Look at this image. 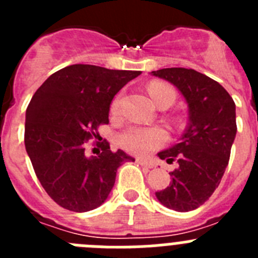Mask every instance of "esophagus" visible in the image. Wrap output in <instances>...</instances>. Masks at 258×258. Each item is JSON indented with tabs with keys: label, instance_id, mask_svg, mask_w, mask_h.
Returning <instances> with one entry per match:
<instances>
[{
	"label": "esophagus",
	"instance_id": "obj_1",
	"mask_svg": "<svg viewBox=\"0 0 258 258\" xmlns=\"http://www.w3.org/2000/svg\"><path fill=\"white\" fill-rule=\"evenodd\" d=\"M136 161L138 164H141L142 166H146V168H154V164L150 163V161H147V160H143V159H137Z\"/></svg>",
	"mask_w": 258,
	"mask_h": 258
}]
</instances>
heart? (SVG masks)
I'll return each mask as SVG.
<instances>
[{"label": "heart", "mask_w": 258, "mask_h": 258, "mask_svg": "<svg viewBox=\"0 0 258 258\" xmlns=\"http://www.w3.org/2000/svg\"><path fill=\"white\" fill-rule=\"evenodd\" d=\"M147 89L157 106L165 101L170 103L174 102V90L166 84L160 83V81H152L149 84ZM120 103H121V95L117 94L111 103V112L113 115L118 113ZM117 142L129 154L149 155L150 152L160 149L166 142V133L164 129L156 126H129L122 133L118 134Z\"/></svg>", "instance_id": "obj_1"}]
</instances>
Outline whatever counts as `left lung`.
<instances>
[{
	"instance_id": "obj_1",
	"label": "left lung",
	"mask_w": 258,
	"mask_h": 258,
	"mask_svg": "<svg viewBox=\"0 0 258 258\" xmlns=\"http://www.w3.org/2000/svg\"><path fill=\"white\" fill-rule=\"evenodd\" d=\"M152 75L172 83L188 106L182 141L157 154L178 166L169 173L172 183L156 197L166 208L194 211L211 198L226 170L236 134L235 103L217 81L191 68H163Z\"/></svg>"
}]
</instances>
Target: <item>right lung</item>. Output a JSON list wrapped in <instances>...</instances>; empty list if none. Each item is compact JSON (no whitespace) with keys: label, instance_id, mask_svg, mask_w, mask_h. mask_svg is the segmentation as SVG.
Returning <instances> with one entry per match:
<instances>
[{"label":"right lung","instance_id":"add662e5","mask_svg":"<svg viewBox=\"0 0 258 258\" xmlns=\"http://www.w3.org/2000/svg\"><path fill=\"white\" fill-rule=\"evenodd\" d=\"M141 71L108 70L72 64L52 74L32 97L26 113L24 143L38 181L61 208L88 212L104 203L118 166L133 157L111 151L108 142H95L102 152L88 157V141L108 124L116 93Z\"/></svg>","mask_w":258,"mask_h":258}]
</instances>
